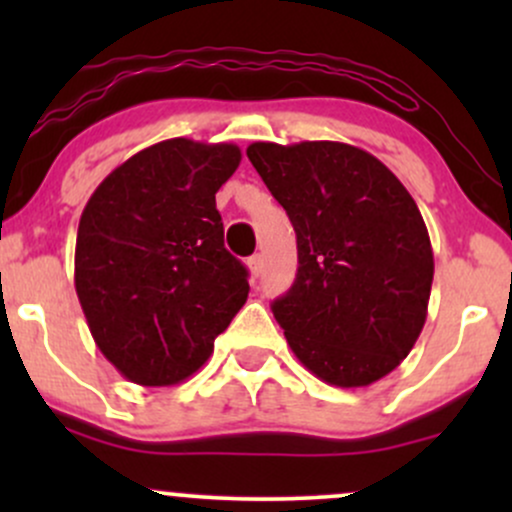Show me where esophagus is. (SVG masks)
Segmentation results:
<instances>
[{
	"label": "esophagus",
	"instance_id": "1",
	"mask_svg": "<svg viewBox=\"0 0 512 512\" xmlns=\"http://www.w3.org/2000/svg\"><path fill=\"white\" fill-rule=\"evenodd\" d=\"M248 269L252 276H260L262 274V255H252L248 260Z\"/></svg>",
	"mask_w": 512,
	"mask_h": 512
}]
</instances>
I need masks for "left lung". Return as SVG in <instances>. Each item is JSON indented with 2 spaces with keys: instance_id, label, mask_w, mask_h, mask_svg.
Returning a JSON list of instances; mask_svg holds the SVG:
<instances>
[{
  "instance_id": "left-lung-1",
  "label": "left lung",
  "mask_w": 512,
  "mask_h": 512,
  "mask_svg": "<svg viewBox=\"0 0 512 512\" xmlns=\"http://www.w3.org/2000/svg\"><path fill=\"white\" fill-rule=\"evenodd\" d=\"M296 231L298 274L272 313L310 373L337 387L385 378L424 330L433 250L385 163L342 142L248 146Z\"/></svg>"
}]
</instances>
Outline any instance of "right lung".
<instances>
[{
  "instance_id": "obj_1",
  "label": "right lung",
  "mask_w": 512,
  "mask_h": 512,
  "mask_svg": "<svg viewBox=\"0 0 512 512\" xmlns=\"http://www.w3.org/2000/svg\"><path fill=\"white\" fill-rule=\"evenodd\" d=\"M238 166L236 144L166 139L117 166L84 207L76 296L93 342L132 383L190 378L248 301V269L223 248L216 209Z\"/></svg>"
}]
</instances>
